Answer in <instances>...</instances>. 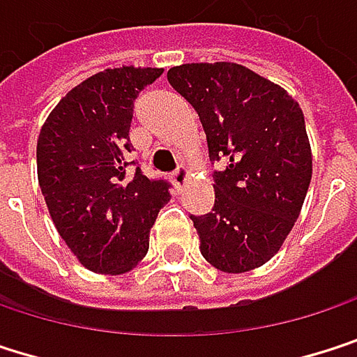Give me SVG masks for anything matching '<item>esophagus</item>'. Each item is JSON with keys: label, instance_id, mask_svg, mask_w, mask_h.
<instances>
[{"label": "esophagus", "instance_id": "34e87169", "mask_svg": "<svg viewBox=\"0 0 357 357\" xmlns=\"http://www.w3.org/2000/svg\"><path fill=\"white\" fill-rule=\"evenodd\" d=\"M187 168L185 166H178L174 172H172V183H174V187H176V191H183V187H185V183H187Z\"/></svg>", "mask_w": 357, "mask_h": 357}]
</instances>
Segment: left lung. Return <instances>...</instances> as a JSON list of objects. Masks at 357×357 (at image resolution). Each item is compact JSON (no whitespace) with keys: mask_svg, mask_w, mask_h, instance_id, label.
I'll return each mask as SVG.
<instances>
[{"mask_svg":"<svg viewBox=\"0 0 357 357\" xmlns=\"http://www.w3.org/2000/svg\"><path fill=\"white\" fill-rule=\"evenodd\" d=\"M168 83L199 116L212 164L214 208L189 214L202 256L222 272H248L280 250L303 206L312 153L299 103L233 62L183 64Z\"/></svg>","mask_w":357,"mask_h":357,"instance_id":"8db88e82","label":"left lung"}]
</instances>
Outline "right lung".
Returning <instances> with one entry per match:
<instances>
[{"label": "right lung", "mask_w": 357, "mask_h": 357, "mask_svg": "<svg viewBox=\"0 0 357 357\" xmlns=\"http://www.w3.org/2000/svg\"><path fill=\"white\" fill-rule=\"evenodd\" d=\"M160 75L162 68L132 66L99 73L70 91L41 128V193L60 237L93 272L122 274L137 266L170 199L172 185L147 178L128 158L135 99Z\"/></svg>", "instance_id": "add662e5"}]
</instances>
